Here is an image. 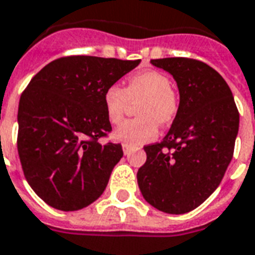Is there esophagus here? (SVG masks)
<instances>
[{
  "mask_svg": "<svg viewBox=\"0 0 255 255\" xmlns=\"http://www.w3.org/2000/svg\"><path fill=\"white\" fill-rule=\"evenodd\" d=\"M123 151H124V154H126V155H128V154H129V151H131V146H129V144H127V143H123Z\"/></svg>",
  "mask_w": 255,
  "mask_h": 255,
  "instance_id": "esophagus-1",
  "label": "esophagus"
}]
</instances>
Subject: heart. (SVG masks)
Masks as SVG:
<instances>
[{
    "label": "heart",
    "mask_w": 255,
    "mask_h": 255,
    "mask_svg": "<svg viewBox=\"0 0 255 255\" xmlns=\"http://www.w3.org/2000/svg\"><path fill=\"white\" fill-rule=\"evenodd\" d=\"M129 101L136 104L137 118L120 124L113 137L129 146L150 142L158 133L159 126H169L180 111V96L171 88L170 78L166 74L150 70L129 77L126 88L111 85L104 93V108L112 124H119L129 107Z\"/></svg>",
    "instance_id": "1"
}]
</instances>
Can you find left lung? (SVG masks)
<instances>
[{
	"instance_id": "1",
	"label": "left lung",
	"mask_w": 255,
	"mask_h": 255,
	"mask_svg": "<svg viewBox=\"0 0 255 255\" xmlns=\"http://www.w3.org/2000/svg\"><path fill=\"white\" fill-rule=\"evenodd\" d=\"M169 71L180 90V111L163 140L144 146L137 185L148 204L171 215L203 204L233 159L239 112L223 77L190 58L151 59Z\"/></svg>"
}]
</instances>
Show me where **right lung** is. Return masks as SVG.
Listing matches in <instances>:
<instances>
[{"label":"right lung","mask_w":255,"mask_h":255,"mask_svg":"<svg viewBox=\"0 0 255 255\" xmlns=\"http://www.w3.org/2000/svg\"><path fill=\"white\" fill-rule=\"evenodd\" d=\"M140 59L63 56L37 73L18 103L17 151L28 184L59 211H78L103 195L122 144H101L112 131L104 108L108 86Z\"/></svg>","instance_id":"obj_1"}]
</instances>
